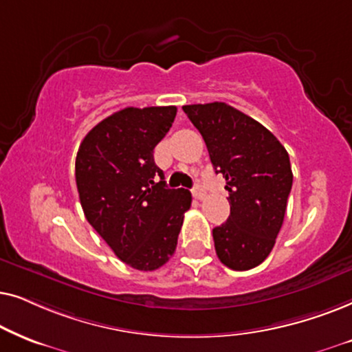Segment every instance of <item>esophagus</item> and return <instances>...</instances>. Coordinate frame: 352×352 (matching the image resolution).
Here are the masks:
<instances>
[{"instance_id": "1", "label": "esophagus", "mask_w": 352, "mask_h": 352, "mask_svg": "<svg viewBox=\"0 0 352 352\" xmlns=\"http://www.w3.org/2000/svg\"><path fill=\"white\" fill-rule=\"evenodd\" d=\"M193 196L196 199H204L206 198V191H204V188L203 186H199V185H196L195 188H193Z\"/></svg>"}]
</instances>
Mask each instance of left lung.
Returning a JSON list of instances; mask_svg holds the SVG:
<instances>
[{
  "instance_id": "8db88e82",
  "label": "left lung",
  "mask_w": 352,
  "mask_h": 352,
  "mask_svg": "<svg viewBox=\"0 0 352 352\" xmlns=\"http://www.w3.org/2000/svg\"><path fill=\"white\" fill-rule=\"evenodd\" d=\"M203 135L215 173L225 177L230 215L212 230L219 259L250 270L270 254L282 228L293 172L283 144L264 125L225 102L184 106Z\"/></svg>"
}]
</instances>
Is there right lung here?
Segmentation results:
<instances>
[{
  "label": "right lung",
  "instance_id": "1",
  "mask_svg": "<svg viewBox=\"0 0 352 352\" xmlns=\"http://www.w3.org/2000/svg\"><path fill=\"white\" fill-rule=\"evenodd\" d=\"M175 116V106L117 111L87 133L75 159L87 220L137 270H156L170 259L191 206L188 190L167 188L153 156Z\"/></svg>",
  "mask_w": 352,
  "mask_h": 352
}]
</instances>
